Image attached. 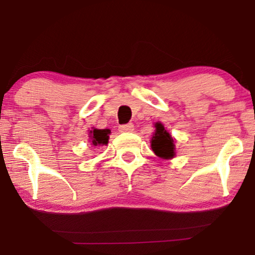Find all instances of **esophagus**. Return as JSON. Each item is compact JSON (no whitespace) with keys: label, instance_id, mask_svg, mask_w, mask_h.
Instances as JSON below:
<instances>
[{"label":"esophagus","instance_id":"1","mask_svg":"<svg viewBox=\"0 0 255 255\" xmlns=\"http://www.w3.org/2000/svg\"><path fill=\"white\" fill-rule=\"evenodd\" d=\"M134 130V125L132 124H127V125H121L119 127V131L121 132H129Z\"/></svg>","mask_w":255,"mask_h":255}]
</instances>
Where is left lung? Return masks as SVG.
I'll return each mask as SVG.
<instances>
[{"label": "left lung", "mask_w": 255, "mask_h": 255, "mask_svg": "<svg viewBox=\"0 0 255 255\" xmlns=\"http://www.w3.org/2000/svg\"><path fill=\"white\" fill-rule=\"evenodd\" d=\"M151 146L154 153L160 158L169 159L175 155L174 139L160 123L155 124V132L152 136Z\"/></svg>", "instance_id": "1"}]
</instances>
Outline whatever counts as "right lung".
<instances>
[{
    "label": "right lung",
    "mask_w": 255,
    "mask_h": 255,
    "mask_svg": "<svg viewBox=\"0 0 255 255\" xmlns=\"http://www.w3.org/2000/svg\"><path fill=\"white\" fill-rule=\"evenodd\" d=\"M110 129H94L90 131V138L94 145H104L109 142Z\"/></svg>",
    "instance_id": "add662e5"
}]
</instances>
